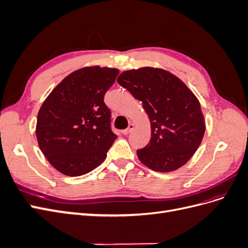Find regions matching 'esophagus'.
<instances>
[{"mask_svg": "<svg viewBox=\"0 0 248 248\" xmlns=\"http://www.w3.org/2000/svg\"><path fill=\"white\" fill-rule=\"evenodd\" d=\"M134 127H136V126H134V124L130 123V124L128 125V127H127L126 129L122 130V133H123V134H125V136H126V134H128L129 132H131V131L134 129Z\"/></svg>", "mask_w": 248, "mask_h": 248, "instance_id": "esophagus-1", "label": "esophagus"}]
</instances>
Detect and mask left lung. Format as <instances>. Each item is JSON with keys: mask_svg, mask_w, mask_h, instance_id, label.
I'll return each mask as SVG.
<instances>
[{"mask_svg": "<svg viewBox=\"0 0 248 248\" xmlns=\"http://www.w3.org/2000/svg\"><path fill=\"white\" fill-rule=\"evenodd\" d=\"M117 80L141 101L151 124V140L137 151L140 162L160 172L183 167L206 130L197 96L175 74L154 67L123 71Z\"/></svg>", "mask_w": 248, "mask_h": 248, "instance_id": "obj_1", "label": "left lung"}]
</instances>
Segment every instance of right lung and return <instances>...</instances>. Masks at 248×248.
Here are the masks:
<instances>
[{"label":"right lung","instance_id":"add662e5","mask_svg":"<svg viewBox=\"0 0 248 248\" xmlns=\"http://www.w3.org/2000/svg\"><path fill=\"white\" fill-rule=\"evenodd\" d=\"M118 74L117 68L84 67L67 76L43 101L36 138L47 161L63 175H85L107 158L117 136L103 98Z\"/></svg>","mask_w":248,"mask_h":248}]
</instances>
